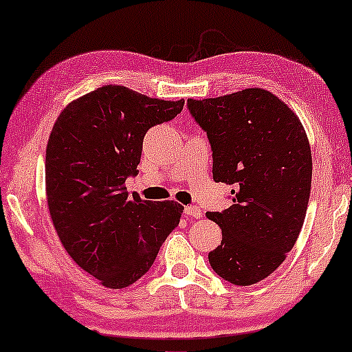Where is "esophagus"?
Returning <instances> with one entry per match:
<instances>
[{
  "label": "esophagus",
  "mask_w": 352,
  "mask_h": 352,
  "mask_svg": "<svg viewBox=\"0 0 352 352\" xmlns=\"http://www.w3.org/2000/svg\"><path fill=\"white\" fill-rule=\"evenodd\" d=\"M184 213H186V216H189V218H195V219H199L201 216V211H200L199 206H194V205L186 206Z\"/></svg>",
  "instance_id": "34e87169"
}]
</instances>
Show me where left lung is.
I'll use <instances>...</instances> for the list:
<instances>
[{
    "label": "left lung",
    "instance_id": "8db88e82",
    "mask_svg": "<svg viewBox=\"0 0 352 352\" xmlns=\"http://www.w3.org/2000/svg\"><path fill=\"white\" fill-rule=\"evenodd\" d=\"M187 109L208 136L213 179L232 186V205L206 213L223 230L210 264L232 285H253L280 266L305 223L312 177L305 128L261 88L187 99Z\"/></svg>",
    "mask_w": 352,
    "mask_h": 352
}]
</instances>
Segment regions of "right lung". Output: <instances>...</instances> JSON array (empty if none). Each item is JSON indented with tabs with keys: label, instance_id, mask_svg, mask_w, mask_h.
<instances>
[{
	"label": "right lung",
	"instance_id": "1",
	"mask_svg": "<svg viewBox=\"0 0 352 352\" xmlns=\"http://www.w3.org/2000/svg\"><path fill=\"white\" fill-rule=\"evenodd\" d=\"M184 99L162 100L118 85L81 96L62 110L46 147V195L56 232L72 259L109 288L141 278L177 228L182 205L129 199L142 141L181 113Z\"/></svg>",
	"mask_w": 352,
	"mask_h": 352
}]
</instances>
